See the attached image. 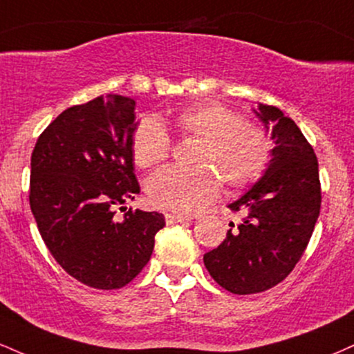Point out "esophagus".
I'll return each instance as SVG.
<instances>
[{"mask_svg":"<svg viewBox=\"0 0 354 354\" xmlns=\"http://www.w3.org/2000/svg\"><path fill=\"white\" fill-rule=\"evenodd\" d=\"M165 221H166V224L171 225L176 223H185V221H188V218H186V216H181V214H174V212H166Z\"/></svg>","mask_w":354,"mask_h":354,"instance_id":"esophagus-1","label":"esophagus"}]
</instances>
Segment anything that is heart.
<instances>
[{
    "instance_id": "1",
    "label": "heart",
    "mask_w": 354,
    "mask_h": 354,
    "mask_svg": "<svg viewBox=\"0 0 354 354\" xmlns=\"http://www.w3.org/2000/svg\"><path fill=\"white\" fill-rule=\"evenodd\" d=\"M173 129L183 138H196L193 168H165L147 181V194L156 207L194 214L219 196L221 181L231 191L254 185L266 173L274 143L266 129L242 120L236 110L204 100L173 115ZM171 136L158 118L143 117L131 135V156L142 169L165 163Z\"/></svg>"
}]
</instances>
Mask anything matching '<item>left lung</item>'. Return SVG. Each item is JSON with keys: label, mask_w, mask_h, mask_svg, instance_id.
I'll return each instance as SVG.
<instances>
[{"label": "left lung", "mask_w": 354, "mask_h": 354, "mask_svg": "<svg viewBox=\"0 0 354 354\" xmlns=\"http://www.w3.org/2000/svg\"><path fill=\"white\" fill-rule=\"evenodd\" d=\"M255 115L272 127V160L261 180L229 204L245 212L241 224H229L223 244L204 254L212 279L237 295L269 290L295 269L322 206L317 155L297 123L272 105L259 104Z\"/></svg>", "instance_id": "1"}]
</instances>
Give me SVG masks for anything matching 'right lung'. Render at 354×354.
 Segmentation results:
<instances>
[{
	"label": "right lung",
	"mask_w": 354,
	"mask_h": 354,
	"mask_svg": "<svg viewBox=\"0 0 354 354\" xmlns=\"http://www.w3.org/2000/svg\"><path fill=\"white\" fill-rule=\"evenodd\" d=\"M135 100L100 95L64 110L37 138L31 155L29 204L55 262L87 287L130 283L150 261L160 212L115 207L140 193L131 135Z\"/></svg>",
	"instance_id": "right-lung-1"
}]
</instances>
